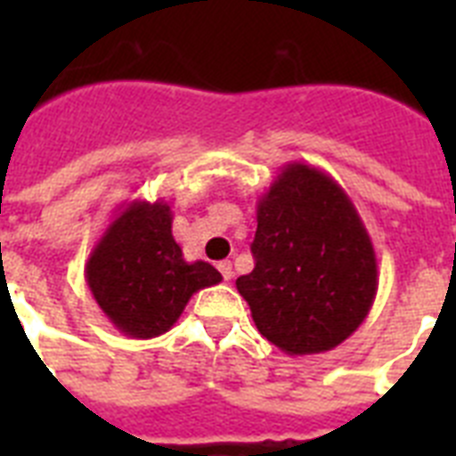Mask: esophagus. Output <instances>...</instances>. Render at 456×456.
<instances>
[{
  "instance_id": "obj_1",
  "label": "esophagus",
  "mask_w": 456,
  "mask_h": 456,
  "mask_svg": "<svg viewBox=\"0 0 456 456\" xmlns=\"http://www.w3.org/2000/svg\"><path fill=\"white\" fill-rule=\"evenodd\" d=\"M217 270H220V274L224 277V281H232V277H234V270H232V263H229V260H222V263H217Z\"/></svg>"
}]
</instances>
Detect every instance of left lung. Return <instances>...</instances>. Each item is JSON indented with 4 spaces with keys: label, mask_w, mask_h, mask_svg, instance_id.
I'll list each match as a JSON object with an SVG mask.
<instances>
[{
    "label": "left lung",
    "mask_w": 456,
    "mask_h": 456,
    "mask_svg": "<svg viewBox=\"0 0 456 456\" xmlns=\"http://www.w3.org/2000/svg\"><path fill=\"white\" fill-rule=\"evenodd\" d=\"M256 267L236 279L257 331L281 353L317 354L367 319L379 265L343 186L314 165L286 163L257 199Z\"/></svg>",
    "instance_id": "left-lung-1"
}]
</instances>
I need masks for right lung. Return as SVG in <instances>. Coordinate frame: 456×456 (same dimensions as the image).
I'll list each match as a JSON object with an SVG mask.
<instances>
[{"label":"right lung","mask_w":456,"mask_h":456,"mask_svg":"<svg viewBox=\"0 0 456 456\" xmlns=\"http://www.w3.org/2000/svg\"><path fill=\"white\" fill-rule=\"evenodd\" d=\"M85 279L118 331L156 338L175 326L193 293L220 284L222 274L203 260L186 263L163 199H134L118 208L92 248Z\"/></svg>","instance_id":"add662e5"}]
</instances>
